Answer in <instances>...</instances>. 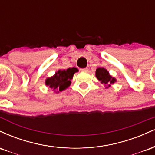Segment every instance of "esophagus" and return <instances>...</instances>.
Returning <instances> with one entry per match:
<instances>
[{"label":"esophagus","mask_w":155,"mask_h":155,"mask_svg":"<svg viewBox=\"0 0 155 155\" xmlns=\"http://www.w3.org/2000/svg\"><path fill=\"white\" fill-rule=\"evenodd\" d=\"M81 72H88V68H83V69H81Z\"/></svg>","instance_id":"1"}]
</instances>
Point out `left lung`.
Masks as SVG:
<instances>
[{
  "instance_id": "obj_1",
  "label": "left lung",
  "mask_w": 155,
  "mask_h": 155,
  "mask_svg": "<svg viewBox=\"0 0 155 155\" xmlns=\"http://www.w3.org/2000/svg\"><path fill=\"white\" fill-rule=\"evenodd\" d=\"M96 77L101 82V84L105 86V88H108L111 85L115 83L116 79L112 75H110V72L104 67H99L96 70Z\"/></svg>"
}]
</instances>
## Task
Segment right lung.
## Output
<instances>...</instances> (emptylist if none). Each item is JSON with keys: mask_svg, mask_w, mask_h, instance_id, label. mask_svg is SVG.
<instances>
[{"mask_svg": "<svg viewBox=\"0 0 155 155\" xmlns=\"http://www.w3.org/2000/svg\"><path fill=\"white\" fill-rule=\"evenodd\" d=\"M77 72L78 70L76 67L59 70L51 77L47 78L45 81V84L55 93H59L70 86L71 80L73 78L74 74Z\"/></svg>", "mask_w": 155, "mask_h": 155, "instance_id": "obj_1", "label": "right lung"}]
</instances>
